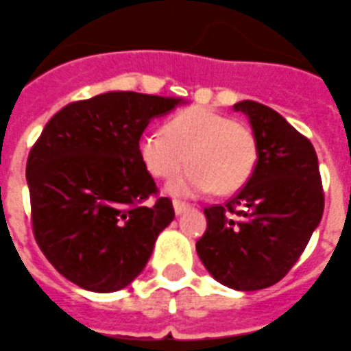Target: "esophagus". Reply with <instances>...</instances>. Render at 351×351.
<instances>
[{
	"label": "esophagus",
	"mask_w": 351,
	"mask_h": 351,
	"mask_svg": "<svg viewBox=\"0 0 351 351\" xmlns=\"http://www.w3.org/2000/svg\"><path fill=\"white\" fill-rule=\"evenodd\" d=\"M173 208H175L176 215H180L186 210H189V204L187 202H182V200H173Z\"/></svg>",
	"instance_id": "34e87169"
}]
</instances>
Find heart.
Here are the masks:
<instances>
[{
    "label": "heart",
    "instance_id": "1",
    "mask_svg": "<svg viewBox=\"0 0 351 351\" xmlns=\"http://www.w3.org/2000/svg\"><path fill=\"white\" fill-rule=\"evenodd\" d=\"M138 152L154 178L167 180L187 165L189 169L169 184L175 195L215 191L234 193L245 186L258 164V141L252 128L208 108H189L165 123L164 132L147 130Z\"/></svg>",
    "mask_w": 351,
    "mask_h": 351
}]
</instances>
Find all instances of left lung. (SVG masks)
Returning a JSON list of instances; mask_svg holds the SVG:
<instances>
[{"instance_id":"1","label":"left lung","mask_w":351,"mask_h":351,"mask_svg":"<svg viewBox=\"0 0 351 351\" xmlns=\"http://www.w3.org/2000/svg\"><path fill=\"white\" fill-rule=\"evenodd\" d=\"M234 108L252 125L258 164L226 204L204 208L208 228L197 252L217 282L258 291L280 282L298 261L322 219L324 191L317 152L304 134L256 101Z\"/></svg>"}]
</instances>
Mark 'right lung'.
Listing matches in <instances>:
<instances>
[{"label": "right lung", "instance_id": "obj_1", "mask_svg": "<svg viewBox=\"0 0 351 351\" xmlns=\"http://www.w3.org/2000/svg\"><path fill=\"white\" fill-rule=\"evenodd\" d=\"M182 99L108 92L51 117L27 158L34 239L55 269L93 293L127 287L175 219L138 140Z\"/></svg>", "mask_w": 351, "mask_h": 351}]
</instances>
